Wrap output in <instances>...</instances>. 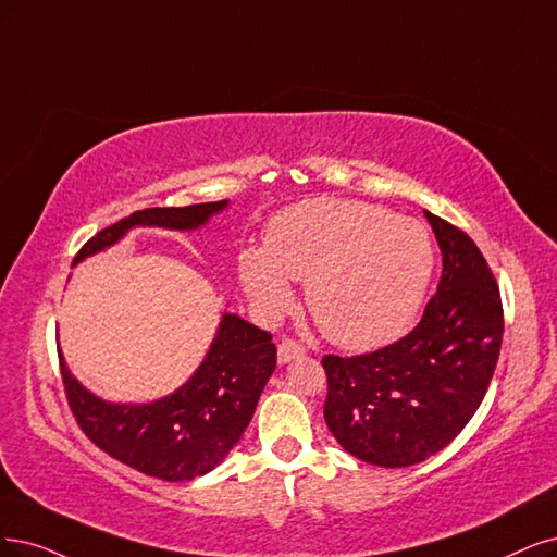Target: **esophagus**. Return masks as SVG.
I'll return each instance as SVG.
<instances>
[{"label":"esophagus","mask_w":557,"mask_h":557,"mask_svg":"<svg viewBox=\"0 0 557 557\" xmlns=\"http://www.w3.org/2000/svg\"><path fill=\"white\" fill-rule=\"evenodd\" d=\"M302 356H305V346H300V344L294 342V339H284V342L277 346V360H280L282 364L292 362V360H296V358H302Z\"/></svg>","instance_id":"esophagus-1"}]
</instances>
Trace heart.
Segmentation results:
<instances>
[{
  "label": "heart",
  "instance_id": "heart-1",
  "mask_svg": "<svg viewBox=\"0 0 557 557\" xmlns=\"http://www.w3.org/2000/svg\"><path fill=\"white\" fill-rule=\"evenodd\" d=\"M434 273V245L416 220L351 199H310L268 224L265 247L238 255L243 292L261 317L294 302L289 280L335 344L376 348L413 323Z\"/></svg>",
  "mask_w": 557,
  "mask_h": 557
}]
</instances>
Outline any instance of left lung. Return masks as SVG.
Segmentation results:
<instances>
[{
	"label": "left lung",
	"mask_w": 557,
	"mask_h": 557,
	"mask_svg": "<svg viewBox=\"0 0 557 557\" xmlns=\"http://www.w3.org/2000/svg\"><path fill=\"white\" fill-rule=\"evenodd\" d=\"M443 255V275L422 321L374 354L321 360L323 418L360 461L406 468L436 455L475 416L503 344L498 284L480 247L424 211Z\"/></svg>",
	"instance_id": "1"
}]
</instances>
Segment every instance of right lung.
Returning <instances> with one entry per match:
<instances>
[{
	"label": "right lung",
	"instance_id": "1",
	"mask_svg": "<svg viewBox=\"0 0 557 557\" xmlns=\"http://www.w3.org/2000/svg\"><path fill=\"white\" fill-rule=\"evenodd\" d=\"M230 199L183 209H144L98 232L75 263L116 245L135 226L195 232L222 213ZM59 351L61 379L79 429L110 457L164 482L195 480L224 461L250 424L277 364L271 333L222 314L209 354L172 395L149 404H112L82 385Z\"/></svg>",
	"mask_w": 557,
	"mask_h": 557
}]
</instances>
